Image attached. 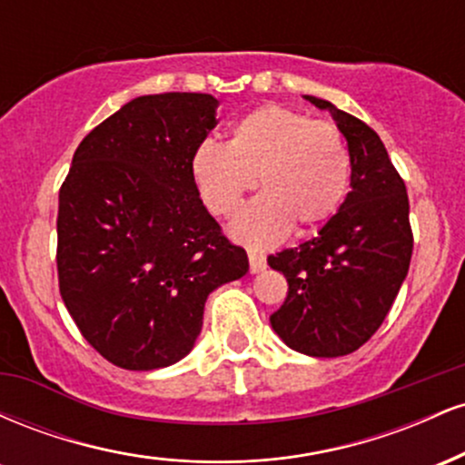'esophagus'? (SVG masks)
<instances>
[{
	"mask_svg": "<svg viewBox=\"0 0 465 465\" xmlns=\"http://www.w3.org/2000/svg\"><path fill=\"white\" fill-rule=\"evenodd\" d=\"M249 269L251 273H260V271L266 266V258L262 253H258V251H249Z\"/></svg>",
	"mask_w": 465,
	"mask_h": 465,
	"instance_id": "esophagus-1",
	"label": "esophagus"
}]
</instances>
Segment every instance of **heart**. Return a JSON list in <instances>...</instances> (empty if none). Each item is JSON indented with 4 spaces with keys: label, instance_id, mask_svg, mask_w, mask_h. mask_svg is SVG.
I'll list each match as a JSON object with an SVG mask.
<instances>
[{
    "label": "heart",
    "instance_id": "heart-1",
    "mask_svg": "<svg viewBox=\"0 0 465 465\" xmlns=\"http://www.w3.org/2000/svg\"><path fill=\"white\" fill-rule=\"evenodd\" d=\"M190 173L207 210L221 218L238 214L258 177L264 194L238 218L233 236L251 247H269L292 225L306 232L339 210L351 157L332 122L262 104L233 122L225 146L203 142L192 153Z\"/></svg>",
    "mask_w": 465,
    "mask_h": 465
}]
</instances>
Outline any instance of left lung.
<instances>
[{"label":"left lung","mask_w":465,"mask_h":465,"mask_svg":"<svg viewBox=\"0 0 465 465\" xmlns=\"http://www.w3.org/2000/svg\"><path fill=\"white\" fill-rule=\"evenodd\" d=\"M306 100L328 109L348 140L351 190L319 236L269 255L288 282L271 325L291 350L334 359L365 345L385 322L409 273L413 232L407 185L376 131L328 100Z\"/></svg>","instance_id":"1"}]
</instances>
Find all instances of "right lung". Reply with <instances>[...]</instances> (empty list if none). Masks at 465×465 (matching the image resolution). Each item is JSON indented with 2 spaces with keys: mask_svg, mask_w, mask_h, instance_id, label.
<instances>
[{
  "mask_svg": "<svg viewBox=\"0 0 465 465\" xmlns=\"http://www.w3.org/2000/svg\"><path fill=\"white\" fill-rule=\"evenodd\" d=\"M216 106L210 94L131 100L80 142L58 192V291L87 343L122 370L190 354L207 295L249 271L190 173Z\"/></svg>",
  "mask_w": 465,
  "mask_h": 465,
  "instance_id": "right-lung-1",
  "label": "right lung"
}]
</instances>
